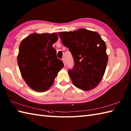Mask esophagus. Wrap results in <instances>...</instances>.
<instances>
[{
  "mask_svg": "<svg viewBox=\"0 0 131 131\" xmlns=\"http://www.w3.org/2000/svg\"><path fill=\"white\" fill-rule=\"evenodd\" d=\"M62 62H63V63L64 64V66H66V62H65V59H64L63 58L62 59Z\"/></svg>",
  "mask_w": 131,
  "mask_h": 131,
  "instance_id": "obj_1",
  "label": "esophagus"
}]
</instances>
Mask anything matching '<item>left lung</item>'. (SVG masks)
I'll use <instances>...</instances> for the list:
<instances>
[{
    "label": "left lung",
    "mask_w": 131,
    "mask_h": 131,
    "mask_svg": "<svg viewBox=\"0 0 131 131\" xmlns=\"http://www.w3.org/2000/svg\"><path fill=\"white\" fill-rule=\"evenodd\" d=\"M58 34L74 58V69L68 71L73 84L85 91L96 88L104 77L108 61L106 46L101 36L83 28Z\"/></svg>",
    "instance_id": "obj_1"
}]
</instances>
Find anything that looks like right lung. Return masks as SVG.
Returning a JSON list of instances; mask_svg holds the SVG:
<instances>
[{
  "label": "right lung",
  "instance_id": "right-lung-1",
  "mask_svg": "<svg viewBox=\"0 0 131 131\" xmlns=\"http://www.w3.org/2000/svg\"><path fill=\"white\" fill-rule=\"evenodd\" d=\"M57 40V33H32L19 44L18 67L22 77L33 90L40 92L48 90L64 66L53 47Z\"/></svg>",
  "mask_w": 131,
  "mask_h": 131
}]
</instances>
